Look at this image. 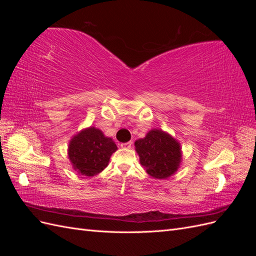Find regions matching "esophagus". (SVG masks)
Wrapping results in <instances>:
<instances>
[{"label":"esophagus","instance_id":"obj_1","mask_svg":"<svg viewBox=\"0 0 256 256\" xmlns=\"http://www.w3.org/2000/svg\"><path fill=\"white\" fill-rule=\"evenodd\" d=\"M131 146H132V142H127V143H122L120 147L122 148H131Z\"/></svg>","mask_w":256,"mask_h":256}]
</instances>
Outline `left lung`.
<instances>
[{"mask_svg":"<svg viewBox=\"0 0 256 256\" xmlns=\"http://www.w3.org/2000/svg\"><path fill=\"white\" fill-rule=\"evenodd\" d=\"M136 150L146 172L157 180L172 176L180 166L182 148L171 134L152 129L136 141Z\"/></svg>","mask_w":256,"mask_h":256,"instance_id":"1","label":"left lung"}]
</instances>
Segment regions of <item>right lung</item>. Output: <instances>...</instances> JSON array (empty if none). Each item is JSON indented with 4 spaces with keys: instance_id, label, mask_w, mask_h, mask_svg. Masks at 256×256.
Returning a JSON list of instances; mask_svg holds the SVG:
<instances>
[{
    "instance_id": "obj_1",
    "label": "right lung",
    "mask_w": 256,
    "mask_h": 256,
    "mask_svg": "<svg viewBox=\"0 0 256 256\" xmlns=\"http://www.w3.org/2000/svg\"><path fill=\"white\" fill-rule=\"evenodd\" d=\"M116 150L118 146L111 138L106 136L102 130L90 127L69 142L68 158L76 172L92 177L104 171Z\"/></svg>"
}]
</instances>
